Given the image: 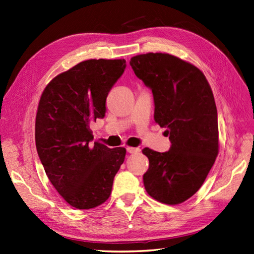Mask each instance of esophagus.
I'll return each mask as SVG.
<instances>
[{"label": "esophagus", "mask_w": 254, "mask_h": 254, "mask_svg": "<svg viewBox=\"0 0 254 254\" xmlns=\"http://www.w3.org/2000/svg\"><path fill=\"white\" fill-rule=\"evenodd\" d=\"M127 151L131 154H137L140 152L139 148H134V147H127Z\"/></svg>", "instance_id": "34e87169"}]
</instances>
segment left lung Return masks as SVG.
<instances>
[{
    "label": "left lung",
    "instance_id": "8db88e82",
    "mask_svg": "<svg viewBox=\"0 0 254 254\" xmlns=\"http://www.w3.org/2000/svg\"><path fill=\"white\" fill-rule=\"evenodd\" d=\"M129 64L152 90L154 120L167 127L168 152L144 148L149 168L143 185L152 198L176 205L204 183L219 151L217 108L205 75L192 64L167 53L136 55Z\"/></svg>",
    "mask_w": 254,
    "mask_h": 254
}]
</instances>
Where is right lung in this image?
<instances>
[{
	"label": "right lung",
	"instance_id": "right-lung-1",
	"mask_svg": "<svg viewBox=\"0 0 254 254\" xmlns=\"http://www.w3.org/2000/svg\"><path fill=\"white\" fill-rule=\"evenodd\" d=\"M127 67L125 60H88L55 76L43 90L35 123L41 164L62 197L77 209L110 198L125 148L96 141L90 122L103 118L106 98Z\"/></svg>",
	"mask_w": 254,
	"mask_h": 254
}]
</instances>
